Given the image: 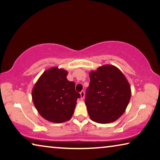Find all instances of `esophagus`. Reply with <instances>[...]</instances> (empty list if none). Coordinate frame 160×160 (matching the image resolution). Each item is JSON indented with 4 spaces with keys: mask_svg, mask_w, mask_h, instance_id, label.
<instances>
[{
    "mask_svg": "<svg viewBox=\"0 0 160 160\" xmlns=\"http://www.w3.org/2000/svg\"><path fill=\"white\" fill-rule=\"evenodd\" d=\"M80 95H81V98L83 99V98H84V96H85L84 91H81V92H80Z\"/></svg>",
    "mask_w": 160,
    "mask_h": 160,
    "instance_id": "1",
    "label": "esophagus"
}]
</instances>
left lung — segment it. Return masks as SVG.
I'll return each instance as SVG.
<instances>
[{
  "label": "left lung",
  "mask_w": 160,
  "mask_h": 160,
  "mask_svg": "<svg viewBox=\"0 0 160 160\" xmlns=\"http://www.w3.org/2000/svg\"><path fill=\"white\" fill-rule=\"evenodd\" d=\"M85 103L90 118L98 123L116 121L129 103L131 89L127 78L112 65H104L90 72Z\"/></svg>",
  "instance_id": "obj_1"
}]
</instances>
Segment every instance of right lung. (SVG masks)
Returning a JSON list of instances; mask_svg holds the SVG:
<instances>
[{
	"label": "right lung",
	"mask_w": 160,
	"mask_h": 160,
	"mask_svg": "<svg viewBox=\"0 0 160 160\" xmlns=\"http://www.w3.org/2000/svg\"><path fill=\"white\" fill-rule=\"evenodd\" d=\"M67 74L63 69L50 68L41 75L32 88L33 103L48 121L60 123L70 120L77 98L81 97L75 90V83L67 80Z\"/></svg>",
	"instance_id": "obj_1"
}]
</instances>
